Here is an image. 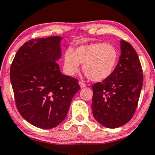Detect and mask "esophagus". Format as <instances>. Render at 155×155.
I'll return each instance as SVG.
<instances>
[{
    "label": "esophagus",
    "mask_w": 155,
    "mask_h": 155,
    "mask_svg": "<svg viewBox=\"0 0 155 155\" xmlns=\"http://www.w3.org/2000/svg\"><path fill=\"white\" fill-rule=\"evenodd\" d=\"M79 84L80 87H81V88H84V87H86V86H87V85H86V84H84V82H83V81H79Z\"/></svg>",
    "instance_id": "esophagus-1"
}]
</instances>
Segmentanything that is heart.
Listing matches in <instances>:
<instances>
[{
  "instance_id": "obj_1",
  "label": "heart",
  "mask_w": 155,
  "mask_h": 155,
  "mask_svg": "<svg viewBox=\"0 0 155 155\" xmlns=\"http://www.w3.org/2000/svg\"><path fill=\"white\" fill-rule=\"evenodd\" d=\"M118 58V51L112 45L94 43L80 46L74 51L68 50L64 56V68L68 75H74L79 71V64H84V73L88 79L101 81L113 74Z\"/></svg>"
}]
</instances>
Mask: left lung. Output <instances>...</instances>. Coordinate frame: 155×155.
I'll return each instance as SVG.
<instances>
[{
  "label": "left lung",
  "instance_id": "left-lung-1",
  "mask_svg": "<svg viewBox=\"0 0 155 155\" xmlns=\"http://www.w3.org/2000/svg\"><path fill=\"white\" fill-rule=\"evenodd\" d=\"M119 63L108 79L93 84L91 109L96 120L107 128L127 124L136 111L142 88L140 58L132 45L121 40Z\"/></svg>",
  "mask_w": 155,
  "mask_h": 155
}]
</instances>
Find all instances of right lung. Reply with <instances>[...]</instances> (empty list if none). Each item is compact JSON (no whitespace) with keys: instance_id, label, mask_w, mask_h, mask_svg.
<instances>
[{"instance_id":"obj_1","label":"right lung","mask_w":155,"mask_h":155,"mask_svg":"<svg viewBox=\"0 0 155 155\" xmlns=\"http://www.w3.org/2000/svg\"><path fill=\"white\" fill-rule=\"evenodd\" d=\"M60 36L31 39L20 47L10 69L15 101L20 114L41 129L57 127L66 118L80 89L78 80L63 75Z\"/></svg>"}]
</instances>
